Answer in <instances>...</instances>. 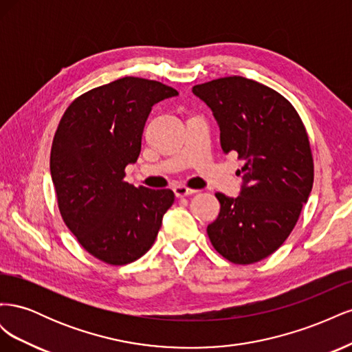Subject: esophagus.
I'll use <instances>...</instances> for the list:
<instances>
[{"instance_id": "obj_1", "label": "esophagus", "mask_w": 352, "mask_h": 352, "mask_svg": "<svg viewBox=\"0 0 352 352\" xmlns=\"http://www.w3.org/2000/svg\"><path fill=\"white\" fill-rule=\"evenodd\" d=\"M173 192L177 198H184V197H188V195H192V194H197L198 190L197 189H190V188H186V186H175L173 188Z\"/></svg>"}]
</instances>
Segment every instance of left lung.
<instances>
[{"label":"left lung","instance_id":"obj_1","mask_svg":"<svg viewBox=\"0 0 352 352\" xmlns=\"http://www.w3.org/2000/svg\"><path fill=\"white\" fill-rule=\"evenodd\" d=\"M212 111L221 150L238 153L241 195L216 194L219 217L207 233L214 250L235 264L269 257L289 236L311 192L314 164L305 126L279 92L242 76L195 85Z\"/></svg>","mask_w":352,"mask_h":352}]
</instances>
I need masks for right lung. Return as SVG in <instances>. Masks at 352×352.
<instances>
[{
	"label": "right lung",
	"instance_id": "right-lung-1",
	"mask_svg": "<svg viewBox=\"0 0 352 352\" xmlns=\"http://www.w3.org/2000/svg\"><path fill=\"white\" fill-rule=\"evenodd\" d=\"M177 94L126 76L82 94L63 114L51 146L52 184L66 226L95 258L123 265L153 247L175 194L129 185L124 168L140 157L153 105Z\"/></svg>",
	"mask_w": 352,
	"mask_h": 352
}]
</instances>
